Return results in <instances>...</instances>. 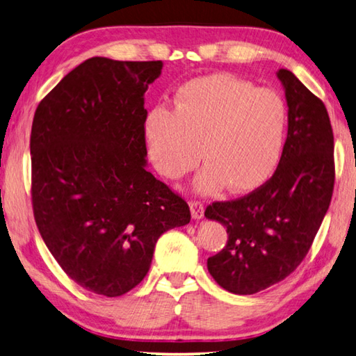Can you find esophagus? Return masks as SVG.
Segmentation results:
<instances>
[{"instance_id":"1","label":"esophagus","mask_w":356,"mask_h":356,"mask_svg":"<svg viewBox=\"0 0 356 356\" xmlns=\"http://www.w3.org/2000/svg\"><path fill=\"white\" fill-rule=\"evenodd\" d=\"M191 213L193 220H201L204 217V206L201 201H191Z\"/></svg>"}]
</instances>
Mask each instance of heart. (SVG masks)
Returning a JSON list of instances; mask_svg holds the SVG:
<instances>
[{
  "mask_svg": "<svg viewBox=\"0 0 356 356\" xmlns=\"http://www.w3.org/2000/svg\"><path fill=\"white\" fill-rule=\"evenodd\" d=\"M288 106L277 91L232 74L193 79L177 91L173 110L155 106L144 120L147 153L161 175L179 179L198 164L195 191L226 186L251 192L277 169L285 147Z\"/></svg>",
  "mask_w": 356,
  "mask_h": 356,
  "instance_id": "b5f03b06",
  "label": "heart"
}]
</instances>
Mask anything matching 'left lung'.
Here are the masks:
<instances>
[{"mask_svg":"<svg viewBox=\"0 0 356 356\" xmlns=\"http://www.w3.org/2000/svg\"><path fill=\"white\" fill-rule=\"evenodd\" d=\"M277 79L285 90L288 133L276 172L254 192L216 201L204 212L227 232L207 270L234 294L259 293L296 270L333 193L334 145L325 105L291 71L279 70Z\"/></svg>","mask_w":356,"mask_h":356,"instance_id":"left-lung-1","label":"left lung"}]
</instances>
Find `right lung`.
I'll use <instances>...</instances> for the list:
<instances>
[{
    "label": "right lung",
    "instance_id": "right-lung-1",
    "mask_svg": "<svg viewBox=\"0 0 356 356\" xmlns=\"http://www.w3.org/2000/svg\"><path fill=\"white\" fill-rule=\"evenodd\" d=\"M163 62L92 57L33 116V217L62 270L85 290L122 296L150 270L158 238L191 221L186 201L145 169L144 95Z\"/></svg>",
    "mask_w": 356,
    "mask_h": 356
}]
</instances>
